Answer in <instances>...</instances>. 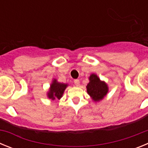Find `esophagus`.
Listing matches in <instances>:
<instances>
[{
	"label": "esophagus",
	"mask_w": 148,
	"mask_h": 148,
	"mask_svg": "<svg viewBox=\"0 0 148 148\" xmlns=\"http://www.w3.org/2000/svg\"><path fill=\"white\" fill-rule=\"evenodd\" d=\"M74 83H75V85L76 86V87H78V86L80 85V82H79V80H78V79L74 81Z\"/></svg>",
	"instance_id": "34e87169"
}]
</instances>
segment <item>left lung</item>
Wrapping results in <instances>:
<instances>
[{
    "mask_svg": "<svg viewBox=\"0 0 148 148\" xmlns=\"http://www.w3.org/2000/svg\"><path fill=\"white\" fill-rule=\"evenodd\" d=\"M89 80L90 82L87 85V93L94 101L102 100L108 92V84L104 82L101 81L95 74L90 75Z\"/></svg>",
    "mask_w": 148,
    "mask_h": 148,
    "instance_id": "1",
    "label": "left lung"
}]
</instances>
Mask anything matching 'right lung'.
<instances>
[{
    "instance_id": "right-lung-1",
    "label": "right lung",
    "mask_w": 148,
    "mask_h": 148,
    "mask_svg": "<svg viewBox=\"0 0 148 148\" xmlns=\"http://www.w3.org/2000/svg\"><path fill=\"white\" fill-rule=\"evenodd\" d=\"M66 84L59 83L56 79H54L50 85L49 92H47V96L49 99L55 100L56 99H60L62 97L65 89L67 87Z\"/></svg>"
}]
</instances>
